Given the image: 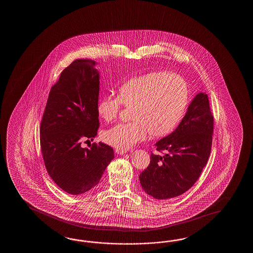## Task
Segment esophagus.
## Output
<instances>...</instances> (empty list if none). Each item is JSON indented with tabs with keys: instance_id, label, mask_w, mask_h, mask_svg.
Segmentation results:
<instances>
[{
	"instance_id": "34e87169",
	"label": "esophagus",
	"mask_w": 253,
	"mask_h": 253,
	"mask_svg": "<svg viewBox=\"0 0 253 253\" xmlns=\"http://www.w3.org/2000/svg\"><path fill=\"white\" fill-rule=\"evenodd\" d=\"M115 152L117 153V154H119V155H123V154H126V150H121V149H116Z\"/></svg>"
}]
</instances>
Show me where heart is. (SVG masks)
I'll list each match as a JSON object with an SVG mask.
<instances>
[{"label":"heart","mask_w":253,"mask_h":253,"mask_svg":"<svg viewBox=\"0 0 253 253\" xmlns=\"http://www.w3.org/2000/svg\"><path fill=\"white\" fill-rule=\"evenodd\" d=\"M189 104V88L182 77L167 71L136 76L119 88L118 97L98 99L97 112L106 122L117 119L122 106L132 108V121L106 130L103 140L117 149L127 150L147 134L165 136L172 133L183 119Z\"/></svg>","instance_id":"heart-1"}]
</instances>
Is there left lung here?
<instances>
[{"mask_svg":"<svg viewBox=\"0 0 253 253\" xmlns=\"http://www.w3.org/2000/svg\"><path fill=\"white\" fill-rule=\"evenodd\" d=\"M213 133L208 95L199 93L177 128L156 143L150 164L140 173L145 193L159 200L179 196L198 180L210 156Z\"/></svg>","mask_w":253,"mask_h":253,"instance_id":"obj_1","label":"left lung"}]
</instances>
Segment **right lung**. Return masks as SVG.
Segmentation results:
<instances>
[{"label":"right lung","instance_id":"right-lung-1","mask_svg":"<svg viewBox=\"0 0 253 253\" xmlns=\"http://www.w3.org/2000/svg\"><path fill=\"white\" fill-rule=\"evenodd\" d=\"M89 59H75L51 86L40 125V142L48 175L59 188L81 194L99 183L113 160V148L93 143L99 127V75Z\"/></svg>","mask_w":253,"mask_h":253}]
</instances>
